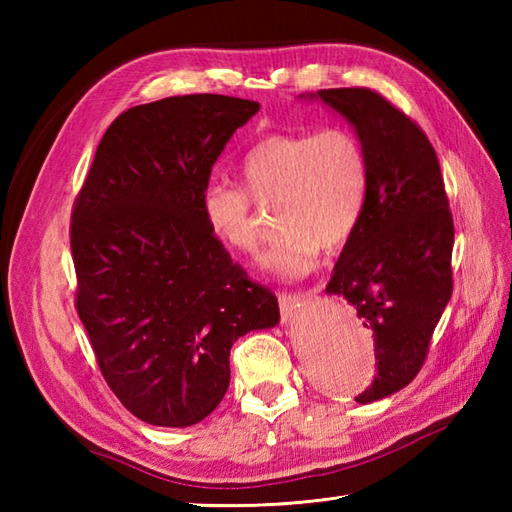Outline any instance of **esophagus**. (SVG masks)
Here are the masks:
<instances>
[{
	"mask_svg": "<svg viewBox=\"0 0 512 512\" xmlns=\"http://www.w3.org/2000/svg\"><path fill=\"white\" fill-rule=\"evenodd\" d=\"M279 306L284 317H292L303 306V295H279Z\"/></svg>",
	"mask_w": 512,
	"mask_h": 512,
	"instance_id": "1",
	"label": "esophagus"
}]
</instances>
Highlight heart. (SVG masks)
I'll return each mask as SVG.
<instances>
[{
	"mask_svg": "<svg viewBox=\"0 0 512 512\" xmlns=\"http://www.w3.org/2000/svg\"><path fill=\"white\" fill-rule=\"evenodd\" d=\"M244 189L209 182L200 209L209 233L224 248L248 255L259 244L253 204H275L284 237L270 246L262 270L277 279H303L317 270L321 248L339 250L365 215L372 167L365 143L347 127L270 134L239 162Z\"/></svg>",
	"mask_w": 512,
	"mask_h": 512,
	"instance_id": "b5f03b06",
	"label": "heart"
}]
</instances>
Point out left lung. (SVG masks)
<instances>
[{"label":"left lung","instance_id":"8db88e82","mask_svg":"<svg viewBox=\"0 0 512 512\" xmlns=\"http://www.w3.org/2000/svg\"><path fill=\"white\" fill-rule=\"evenodd\" d=\"M308 99L354 127L372 167L365 215L325 288L372 330L378 372L356 398L367 405L407 387L427 358L453 292V217L436 151L409 116L365 88L319 90Z\"/></svg>","mask_w":512,"mask_h":512}]
</instances>
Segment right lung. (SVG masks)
Here are the masks:
<instances>
[{"instance_id": "obj_1", "label": "right lung", "mask_w": 512, "mask_h": 512, "mask_svg": "<svg viewBox=\"0 0 512 512\" xmlns=\"http://www.w3.org/2000/svg\"><path fill=\"white\" fill-rule=\"evenodd\" d=\"M259 103L222 94L132 107L107 129L76 198V312L118 400L191 427L220 405L233 343L275 328L279 303L215 242L200 198Z\"/></svg>"}]
</instances>
